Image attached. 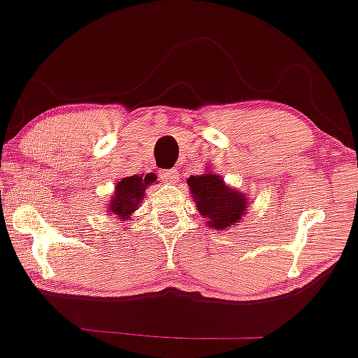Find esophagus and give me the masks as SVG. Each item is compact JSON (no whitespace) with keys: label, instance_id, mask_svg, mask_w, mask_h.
<instances>
[{"label":"esophagus","instance_id":"esophagus-1","mask_svg":"<svg viewBox=\"0 0 358 358\" xmlns=\"http://www.w3.org/2000/svg\"><path fill=\"white\" fill-rule=\"evenodd\" d=\"M178 171L176 170H160V178L165 183H176L178 182Z\"/></svg>","mask_w":358,"mask_h":358}]
</instances>
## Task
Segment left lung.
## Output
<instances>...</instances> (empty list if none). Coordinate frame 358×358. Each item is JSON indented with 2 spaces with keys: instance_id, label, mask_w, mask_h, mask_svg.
Wrapping results in <instances>:
<instances>
[{
  "instance_id": "1",
  "label": "left lung",
  "mask_w": 358,
  "mask_h": 358,
  "mask_svg": "<svg viewBox=\"0 0 358 358\" xmlns=\"http://www.w3.org/2000/svg\"><path fill=\"white\" fill-rule=\"evenodd\" d=\"M198 212L206 218L210 228L228 230L240 223V218L250 208L248 196L235 188L227 187L220 175L206 171L187 180Z\"/></svg>"
}]
</instances>
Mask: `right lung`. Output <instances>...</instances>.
I'll return each instance as SVG.
<instances>
[{"label": "right lung", "mask_w": 358, "mask_h": 358, "mask_svg": "<svg viewBox=\"0 0 358 358\" xmlns=\"http://www.w3.org/2000/svg\"><path fill=\"white\" fill-rule=\"evenodd\" d=\"M157 180V175L148 173L146 176H124L122 182L116 183L115 195L108 203L110 217H118V220H128L133 212L143 200L146 188Z\"/></svg>", "instance_id": "obj_1"}]
</instances>
